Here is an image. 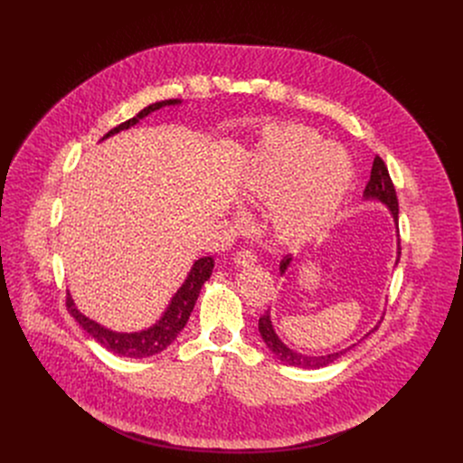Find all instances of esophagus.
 I'll list each match as a JSON object with an SVG mask.
<instances>
[{"label":"esophagus","mask_w":463,"mask_h":463,"mask_svg":"<svg viewBox=\"0 0 463 463\" xmlns=\"http://www.w3.org/2000/svg\"><path fill=\"white\" fill-rule=\"evenodd\" d=\"M256 261H258V256L249 249H241L234 254V263L238 268H252Z\"/></svg>","instance_id":"1"}]
</instances>
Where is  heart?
Returning a JSON list of instances; mask_svg holds the SVG:
<instances>
[{
    "label": "heart",
    "instance_id": "1",
    "mask_svg": "<svg viewBox=\"0 0 463 463\" xmlns=\"http://www.w3.org/2000/svg\"><path fill=\"white\" fill-rule=\"evenodd\" d=\"M354 183V163L345 148L324 143L315 129L286 124L269 129L241 168L243 202L266 205L273 236L300 247L334 227Z\"/></svg>",
    "mask_w": 463,
    "mask_h": 463
}]
</instances>
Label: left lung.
I'll list each match as a JSON object with an SVG mask.
<instances>
[{"mask_svg": "<svg viewBox=\"0 0 463 463\" xmlns=\"http://www.w3.org/2000/svg\"><path fill=\"white\" fill-rule=\"evenodd\" d=\"M363 200L364 202H379L383 203L392 220H393V225L395 229H398V214H400V207H398V197H395V188L392 184V179L388 175V168L384 166L383 159L377 156L373 159V165H372V172H370V181L363 192ZM398 250H395V266L400 263V256H402V247H400V231H398ZM293 261V254H288L282 258L280 261V277L286 275V271L289 269ZM379 324V322H377ZM377 324L370 329V332H366L357 343L343 348V350H337V352H332V354H324V355H307V354H300L293 348H289L277 334V329L273 326V320H271V311L268 309L266 313H263L258 320V329H260V335L263 339V343H266V346L271 350V354L282 361L284 364H289V366H297V368H307V370H317V368H324L327 364L335 363L337 359H341L345 354H348L352 348H355L357 345H361L368 335H372L375 329H377Z\"/></svg>", "mask_w": 463, "mask_h": 463, "instance_id": "left-lung-1", "label": "left lung"}]
</instances>
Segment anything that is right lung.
Instances as JSON below:
<instances>
[{"instance_id": "1", "label": "right lung", "mask_w": 463, "mask_h": 463, "mask_svg": "<svg viewBox=\"0 0 463 463\" xmlns=\"http://www.w3.org/2000/svg\"><path fill=\"white\" fill-rule=\"evenodd\" d=\"M181 102L183 100H179V99L154 102V104L146 106L145 109H141L134 118H129V120L118 124L117 128L109 129L100 141H106L108 137L117 136L118 131H124V129H129L131 126H136L141 118L148 117L152 111H157L165 106H179ZM213 269H214L213 256L197 258L192 263V268H190L184 282L174 293V297L170 298V302L165 307V311L161 313V317L152 326L139 329V332H115V329L106 327L100 322L86 317L77 307L70 291H68V309H70L71 317L82 326L84 332L90 334V337H93L108 352L120 355V357H134V359L152 357V355L166 350L175 341V337L179 335V332L188 322V317L195 306L197 297H200L203 284L211 279Z\"/></svg>"}]
</instances>
